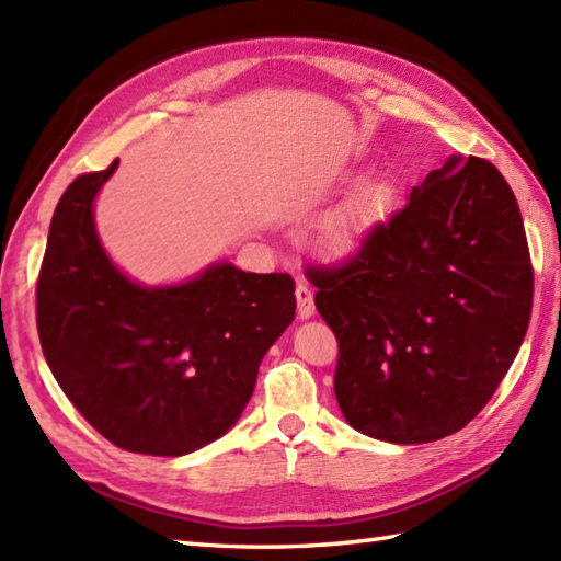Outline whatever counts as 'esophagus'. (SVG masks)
Listing matches in <instances>:
<instances>
[{
    "label": "esophagus",
    "mask_w": 561,
    "mask_h": 561,
    "mask_svg": "<svg viewBox=\"0 0 561 561\" xmlns=\"http://www.w3.org/2000/svg\"><path fill=\"white\" fill-rule=\"evenodd\" d=\"M296 300H298V314H300V318H304V320L312 318L314 300H312L310 286L306 282H298V286H296Z\"/></svg>",
    "instance_id": "1"
}]
</instances>
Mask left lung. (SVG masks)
<instances>
[{
  "instance_id": "obj_1",
  "label": "left lung",
  "mask_w": 561,
  "mask_h": 561,
  "mask_svg": "<svg viewBox=\"0 0 561 561\" xmlns=\"http://www.w3.org/2000/svg\"><path fill=\"white\" fill-rule=\"evenodd\" d=\"M339 341L346 422L398 445L467 426L519 353L534 270L519 204L483 158L450 156L343 261L308 270Z\"/></svg>"
}]
</instances>
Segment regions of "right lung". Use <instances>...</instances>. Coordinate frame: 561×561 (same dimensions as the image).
Instances as JSON below:
<instances>
[{"label":"right lung","mask_w":561,"mask_h":561,"mask_svg":"<svg viewBox=\"0 0 561 561\" xmlns=\"http://www.w3.org/2000/svg\"><path fill=\"white\" fill-rule=\"evenodd\" d=\"M70 182L49 225L37 279L42 353L70 403L123 450L180 457L227 434L257 367L296 314L289 275L213 263L144 286L111 261L94 198L116 172Z\"/></svg>","instance_id":"obj_1"}]
</instances>
